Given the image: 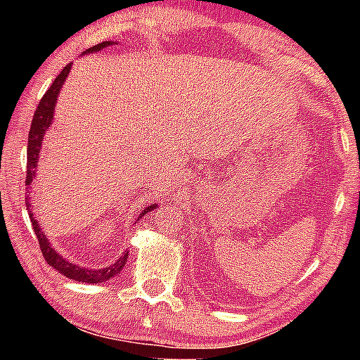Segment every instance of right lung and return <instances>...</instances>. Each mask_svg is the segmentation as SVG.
Returning a JSON list of instances; mask_svg holds the SVG:
<instances>
[{
    "instance_id": "right-lung-1",
    "label": "right lung",
    "mask_w": 360,
    "mask_h": 360,
    "mask_svg": "<svg viewBox=\"0 0 360 360\" xmlns=\"http://www.w3.org/2000/svg\"><path fill=\"white\" fill-rule=\"evenodd\" d=\"M115 44H116L115 41L100 42V44H96V46L86 49V51L83 53L100 52V51H103V49L115 46ZM70 68H72V63H68V65L60 72V75H58L56 80L52 82L51 88H49V90L46 91V95L42 96V100H41V103H39V106L36 110V115H34V117H32V124H31V129H29V139H27V176H26V185H32V180L36 179L37 162H39V157H41V147H42L44 134H46V131L52 124L53 115H56L57 98H58V95H60V90H62L63 83H65V80H67L68 73H70ZM29 200H31V198H29ZM26 205H27V210H31V206H32L31 201H27ZM157 206H159L157 203L146 206V208L141 211L139 218H142V216L149 213V211H154ZM29 218H31L34 233H36V236H37V240H39V245H41V252L44 254V259H46L47 264L51 265V267L56 269L58 274L65 275V277L75 280V282L101 283V282H108V280L112 278V277H116V275L120 274L122 269H124L127 255H129L127 250L121 255L120 259L116 260L115 264L108 265V267H103V269H88V267H82V265H77V264L70 262V260H67L65 257H63V255L58 254L57 250L52 248V244L49 243L46 233H44V231L41 229V226H39L37 219L34 218V214L31 213V211H29Z\"/></svg>"
}]
</instances>
